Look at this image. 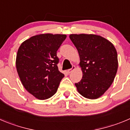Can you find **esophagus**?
Returning a JSON list of instances; mask_svg holds the SVG:
<instances>
[{
    "instance_id": "34e87169",
    "label": "esophagus",
    "mask_w": 130,
    "mask_h": 130,
    "mask_svg": "<svg viewBox=\"0 0 130 130\" xmlns=\"http://www.w3.org/2000/svg\"><path fill=\"white\" fill-rule=\"evenodd\" d=\"M75 69H76L75 66H72V68H71V69H69V70H68L67 72H68V73H71V72H72V71H73L74 70H75Z\"/></svg>"
}]
</instances>
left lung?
Segmentation results:
<instances>
[{
  "label": "left lung",
  "mask_w": 130,
  "mask_h": 130,
  "mask_svg": "<svg viewBox=\"0 0 130 130\" xmlns=\"http://www.w3.org/2000/svg\"><path fill=\"white\" fill-rule=\"evenodd\" d=\"M77 49L83 78L75 83L77 91L90 99L101 97L113 83L118 69L117 53L113 44L93 34H71Z\"/></svg>",
  "instance_id": "obj_1"
}]
</instances>
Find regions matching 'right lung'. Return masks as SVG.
Returning <instances> with one entry per match:
<instances>
[{
	"label": "right lung",
	"instance_id": "add662e5",
	"mask_svg": "<svg viewBox=\"0 0 130 130\" xmlns=\"http://www.w3.org/2000/svg\"><path fill=\"white\" fill-rule=\"evenodd\" d=\"M66 35L52 33L33 36L18 50L17 71L22 85L37 99L45 100L57 91L64 75L59 71V50Z\"/></svg>",
	"mask_w": 130,
	"mask_h": 130
}]
</instances>
